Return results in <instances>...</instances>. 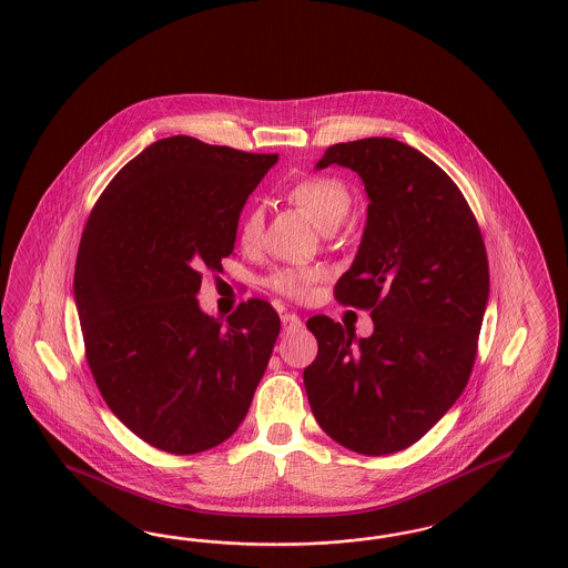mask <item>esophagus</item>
<instances>
[{
	"label": "esophagus",
	"mask_w": 568,
	"mask_h": 568,
	"mask_svg": "<svg viewBox=\"0 0 568 568\" xmlns=\"http://www.w3.org/2000/svg\"><path fill=\"white\" fill-rule=\"evenodd\" d=\"M281 323H283V329H300L302 327V318L294 315V313L281 315Z\"/></svg>",
	"instance_id": "34e87169"
}]
</instances>
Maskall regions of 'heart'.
I'll return each instance as SVG.
<instances>
[{"label":"heart","mask_w":568,"mask_h":568,"mask_svg":"<svg viewBox=\"0 0 568 568\" xmlns=\"http://www.w3.org/2000/svg\"><path fill=\"white\" fill-rule=\"evenodd\" d=\"M287 199L297 206H302L313 217V222L325 232L341 226L342 220L346 217L353 204L351 187L342 182L341 178H332V175H311V178L297 180L290 185ZM239 239H241V245L247 251L257 250L262 245L264 213L260 206H250L243 213ZM321 276H323V268L318 266H300V268L287 266V268L274 271L266 283L276 294L300 300L308 294L311 285L317 283Z\"/></svg>","instance_id":"1"}]
</instances>
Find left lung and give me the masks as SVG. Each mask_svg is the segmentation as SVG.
Masks as SVG:
<instances>
[{"label": "left lung", "mask_w": 568, "mask_h": 568, "mask_svg": "<svg viewBox=\"0 0 568 568\" xmlns=\"http://www.w3.org/2000/svg\"><path fill=\"white\" fill-rule=\"evenodd\" d=\"M364 180L367 222L353 266L334 287L369 311L374 334L308 318L317 359L304 369L321 429L353 453L381 456L418 442L467 385L490 276L476 215L425 154L388 136L336 143L317 169Z\"/></svg>", "instance_id": "obj_1"}]
</instances>
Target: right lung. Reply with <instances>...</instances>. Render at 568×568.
Segmentation results:
<instances>
[{
  "label": "right lung",
  "mask_w": 568,
  "mask_h": 568,
  "mask_svg": "<svg viewBox=\"0 0 568 568\" xmlns=\"http://www.w3.org/2000/svg\"><path fill=\"white\" fill-rule=\"evenodd\" d=\"M276 154L160 139L126 162L82 232L73 295L105 404L150 446L204 453L239 429L281 318L251 297L204 315L203 271H222L239 215Z\"/></svg>",
  "instance_id": "right-lung-1"
}]
</instances>
